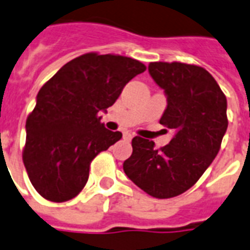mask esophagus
I'll return each mask as SVG.
<instances>
[{
  "instance_id": "esophagus-1",
  "label": "esophagus",
  "mask_w": 250,
  "mask_h": 250,
  "mask_svg": "<svg viewBox=\"0 0 250 250\" xmlns=\"http://www.w3.org/2000/svg\"><path fill=\"white\" fill-rule=\"evenodd\" d=\"M133 137H134V135L131 134L130 131H124V138L126 139V141H130V139L133 138Z\"/></svg>"
}]
</instances>
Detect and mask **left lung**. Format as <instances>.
Returning <instances> with one entry per match:
<instances>
[{
    "instance_id": "left-lung-1",
    "label": "left lung",
    "mask_w": 250,
    "mask_h": 250,
    "mask_svg": "<svg viewBox=\"0 0 250 250\" xmlns=\"http://www.w3.org/2000/svg\"><path fill=\"white\" fill-rule=\"evenodd\" d=\"M148 73L164 91L167 107L159 123L173 130L167 146L134 137L124 172L147 194L171 198L194 185L219 152L227 130V99L204 67L151 62Z\"/></svg>"
}]
</instances>
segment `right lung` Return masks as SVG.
I'll list each match as a JSON object with an SVG mask.
<instances>
[{
	"mask_svg": "<svg viewBox=\"0 0 250 250\" xmlns=\"http://www.w3.org/2000/svg\"><path fill=\"white\" fill-rule=\"evenodd\" d=\"M146 70L130 57L87 53L65 63L36 96L26 121L23 163L39 194L52 202L74 198L99 152L123 138L100 123L130 79Z\"/></svg>",
	"mask_w": 250,
	"mask_h": 250,
	"instance_id": "right-lung-1",
	"label": "right lung"
}]
</instances>
